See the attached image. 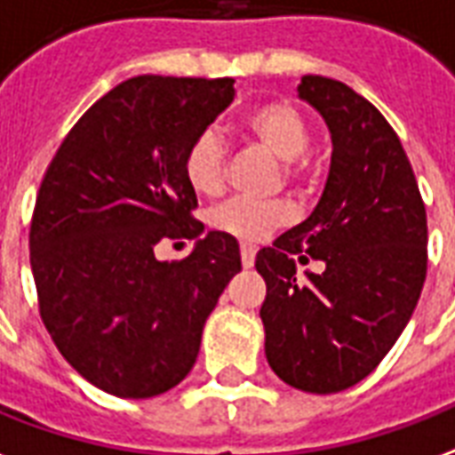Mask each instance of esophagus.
Instances as JSON below:
<instances>
[{
    "label": "esophagus",
    "instance_id": "34e87169",
    "mask_svg": "<svg viewBox=\"0 0 455 455\" xmlns=\"http://www.w3.org/2000/svg\"><path fill=\"white\" fill-rule=\"evenodd\" d=\"M240 257H242V267L251 268L254 267V257H257V247H254V244H247V242H242Z\"/></svg>",
    "mask_w": 455,
    "mask_h": 455
}]
</instances>
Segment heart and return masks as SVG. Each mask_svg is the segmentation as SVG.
Masks as SVG:
<instances>
[{
	"label": "heart",
	"instance_id": "heart-1",
	"mask_svg": "<svg viewBox=\"0 0 455 455\" xmlns=\"http://www.w3.org/2000/svg\"><path fill=\"white\" fill-rule=\"evenodd\" d=\"M240 131L254 145L278 159L281 177L288 187L305 191L313 187L315 167L305 152L310 142L307 116L286 99H274L254 106L242 118ZM184 177L188 187L201 196H218L225 188V148L215 131L196 135L184 155ZM291 205L286 201L257 204L247 198H232L211 211V225L244 242L261 240L267 232L291 220Z\"/></svg>",
	"mask_w": 455,
	"mask_h": 455
}]
</instances>
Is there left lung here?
<instances>
[{
  "label": "left lung",
  "instance_id": "left-lung-1",
  "mask_svg": "<svg viewBox=\"0 0 455 455\" xmlns=\"http://www.w3.org/2000/svg\"><path fill=\"white\" fill-rule=\"evenodd\" d=\"M298 94L332 132V167L313 215L257 254L267 281V359L283 383L330 395L376 371L410 323L427 278V211L403 142L376 106L337 79ZM323 260L298 275L292 257Z\"/></svg>",
  "mask_w": 455,
  "mask_h": 455
}]
</instances>
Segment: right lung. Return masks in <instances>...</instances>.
Here are the masks:
<instances>
[{"mask_svg": "<svg viewBox=\"0 0 455 455\" xmlns=\"http://www.w3.org/2000/svg\"><path fill=\"white\" fill-rule=\"evenodd\" d=\"M235 99V79L140 75L92 104L60 142L36 196L31 268L60 354L118 397H152L194 368L240 244L213 230L181 261L159 240H191L196 191L184 155Z\"/></svg>", "mask_w": 455, "mask_h": 455, "instance_id": "right-lung-1", "label": "right lung"}]
</instances>
